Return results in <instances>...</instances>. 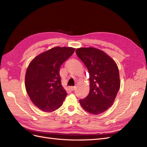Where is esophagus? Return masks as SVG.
<instances>
[{
  "label": "esophagus",
  "instance_id": "obj_1",
  "mask_svg": "<svg viewBox=\"0 0 147 147\" xmlns=\"http://www.w3.org/2000/svg\"><path fill=\"white\" fill-rule=\"evenodd\" d=\"M75 88H76L75 86H70V90L72 91H74L75 90Z\"/></svg>",
  "mask_w": 147,
  "mask_h": 147
}]
</instances>
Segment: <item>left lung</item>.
Here are the masks:
<instances>
[{
	"instance_id": "obj_1",
	"label": "left lung",
	"mask_w": 147,
	"mask_h": 147,
	"mask_svg": "<svg viewBox=\"0 0 147 147\" xmlns=\"http://www.w3.org/2000/svg\"><path fill=\"white\" fill-rule=\"evenodd\" d=\"M75 52L90 74V93L84 99L79 100L80 103L88 113H103L112 105L119 90L118 66L109 55L99 49L80 48Z\"/></svg>"
}]
</instances>
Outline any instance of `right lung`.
<instances>
[{
  "mask_svg": "<svg viewBox=\"0 0 147 147\" xmlns=\"http://www.w3.org/2000/svg\"><path fill=\"white\" fill-rule=\"evenodd\" d=\"M75 48L56 47L40 54L26 70L25 86L33 104L43 112H53L67 95L61 84V65L73 55Z\"/></svg>",
  "mask_w": 147,
  "mask_h": 147,
  "instance_id": "add662e5",
  "label": "right lung"
}]
</instances>
